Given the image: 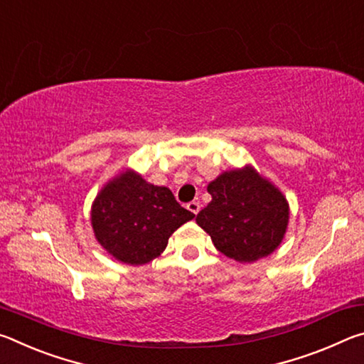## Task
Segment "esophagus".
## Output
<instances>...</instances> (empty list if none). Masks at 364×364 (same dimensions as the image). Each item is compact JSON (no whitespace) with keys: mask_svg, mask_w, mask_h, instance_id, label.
Wrapping results in <instances>:
<instances>
[{"mask_svg":"<svg viewBox=\"0 0 364 364\" xmlns=\"http://www.w3.org/2000/svg\"><path fill=\"white\" fill-rule=\"evenodd\" d=\"M186 207H188V210H189V212H193L194 215H197V213H199V210H200V204H199V200H191Z\"/></svg>","mask_w":364,"mask_h":364,"instance_id":"1","label":"esophagus"}]
</instances>
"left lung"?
Listing matches in <instances>:
<instances>
[{"mask_svg":"<svg viewBox=\"0 0 364 364\" xmlns=\"http://www.w3.org/2000/svg\"><path fill=\"white\" fill-rule=\"evenodd\" d=\"M207 191L212 200L196 221L221 254L250 263L278 249L287 230L289 204L273 183L245 165L223 171Z\"/></svg>","mask_w":364,"mask_h":364,"instance_id":"8db88e82","label":"left lung"}]
</instances>
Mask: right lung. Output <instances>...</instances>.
<instances>
[{"instance_id":"1","label":"right lung","mask_w":364,"mask_h":364,"mask_svg":"<svg viewBox=\"0 0 364 364\" xmlns=\"http://www.w3.org/2000/svg\"><path fill=\"white\" fill-rule=\"evenodd\" d=\"M193 218L168 188L154 186L133 170L112 178L91 205L97 242L115 260L134 267L157 258L171 234Z\"/></svg>"}]
</instances>
